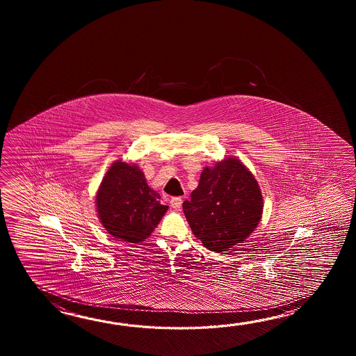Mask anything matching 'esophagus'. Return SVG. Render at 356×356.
<instances>
[{"mask_svg":"<svg viewBox=\"0 0 356 356\" xmlns=\"http://www.w3.org/2000/svg\"><path fill=\"white\" fill-rule=\"evenodd\" d=\"M181 201H183V200H181V197H173V198L170 200V204H172L173 209H181Z\"/></svg>","mask_w":356,"mask_h":356,"instance_id":"34e87169","label":"esophagus"}]
</instances>
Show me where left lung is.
<instances>
[{
  "instance_id": "left-lung-1",
  "label": "left lung",
  "mask_w": 356,
  "mask_h": 356,
  "mask_svg": "<svg viewBox=\"0 0 356 356\" xmlns=\"http://www.w3.org/2000/svg\"><path fill=\"white\" fill-rule=\"evenodd\" d=\"M264 201L257 181L234 158L204 168L197 188L183 202L193 234L206 248L225 252L256 229Z\"/></svg>"
}]
</instances>
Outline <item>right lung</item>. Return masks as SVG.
<instances>
[{
  "mask_svg": "<svg viewBox=\"0 0 356 356\" xmlns=\"http://www.w3.org/2000/svg\"><path fill=\"white\" fill-rule=\"evenodd\" d=\"M99 219L114 238L140 243L152 235L168 206L150 188L137 165L115 161L106 172L97 193Z\"/></svg>",
  "mask_w": 356,
  "mask_h": 356,
  "instance_id": "right-lung-1",
  "label": "right lung"
}]
</instances>
